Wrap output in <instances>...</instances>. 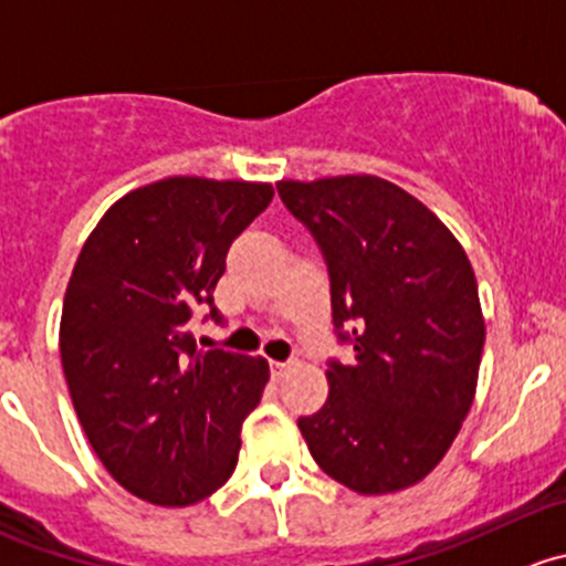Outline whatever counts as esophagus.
<instances>
[{
    "label": "esophagus",
    "mask_w": 566,
    "mask_h": 566,
    "mask_svg": "<svg viewBox=\"0 0 566 566\" xmlns=\"http://www.w3.org/2000/svg\"><path fill=\"white\" fill-rule=\"evenodd\" d=\"M290 367H293V361H271V376L279 381V378L287 376Z\"/></svg>",
    "instance_id": "34e87169"
}]
</instances>
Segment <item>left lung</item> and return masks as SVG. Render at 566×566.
Returning a JSON list of instances; mask_svg holds the SVG:
<instances>
[{"mask_svg":"<svg viewBox=\"0 0 566 566\" xmlns=\"http://www.w3.org/2000/svg\"><path fill=\"white\" fill-rule=\"evenodd\" d=\"M276 188L326 256L334 328L354 345L350 365H328V398L298 417L301 437L359 495L409 490L473 406L486 334L473 265L429 207L381 177Z\"/></svg>","mask_w":566,"mask_h":566,"instance_id":"obj_1","label":"left lung"}]
</instances>
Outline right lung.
Returning a JSON list of instances; mask_svg holds the SVG:
<instances>
[{
	"mask_svg": "<svg viewBox=\"0 0 566 566\" xmlns=\"http://www.w3.org/2000/svg\"><path fill=\"white\" fill-rule=\"evenodd\" d=\"M268 182L168 177L120 196L71 271L60 359L87 442L140 501L190 506L238 468L240 426L271 370L262 356L196 348L232 240L271 205Z\"/></svg>",
	"mask_w": 566,
	"mask_h": 566,
	"instance_id": "add662e5",
	"label": "right lung"
}]
</instances>
